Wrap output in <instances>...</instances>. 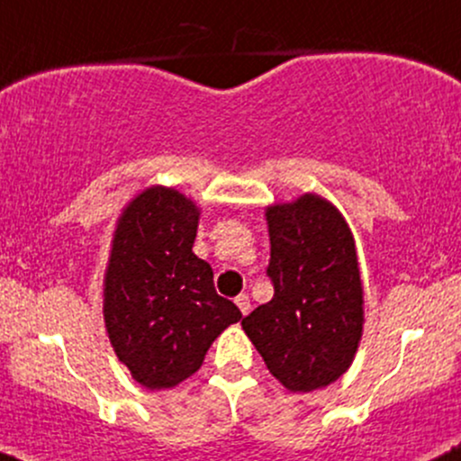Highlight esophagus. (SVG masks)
Masks as SVG:
<instances>
[{
    "mask_svg": "<svg viewBox=\"0 0 461 461\" xmlns=\"http://www.w3.org/2000/svg\"><path fill=\"white\" fill-rule=\"evenodd\" d=\"M234 302H236V306L240 308L242 315H247V312L251 311V302H249V297H247V295H239Z\"/></svg>",
    "mask_w": 461,
    "mask_h": 461,
    "instance_id": "esophagus-1",
    "label": "esophagus"
}]
</instances>
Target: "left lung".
Here are the masks:
<instances>
[{"label":"left lung","instance_id":"obj_1","mask_svg":"<svg viewBox=\"0 0 461 461\" xmlns=\"http://www.w3.org/2000/svg\"><path fill=\"white\" fill-rule=\"evenodd\" d=\"M273 300L242 320L267 367L291 392L330 385L350 367L363 330L352 231L317 194L267 210Z\"/></svg>","mask_w":461,"mask_h":461}]
</instances>
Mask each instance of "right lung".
Listing matches in <instances>:
<instances>
[{"label":"right lung","instance_id":"add662e5","mask_svg":"<svg viewBox=\"0 0 461 461\" xmlns=\"http://www.w3.org/2000/svg\"><path fill=\"white\" fill-rule=\"evenodd\" d=\"M199 207L173 188H149L120 216L104 276V323L120 361L146 389L179 385L212 341L242 317L192 254Z\"/></svg>","mask_w":461,"mask_h":461}]
</instances>
